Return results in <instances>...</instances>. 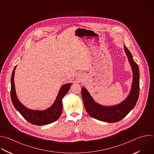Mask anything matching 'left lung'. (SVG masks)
Listing matches in <instances>:
<instances>
[{"instance_id": "1", "label": "left lung", "mask_w": 154, "mask_h": 154, "mask_svg": "<svg viewBox=\"0 0 154 154\" xmlns=\"http://www.w3.org/2000/svg\"><path fill=\"white\" fill-rule=\"evenodd\" d=\"M125 51L132 67L133 82L128 98L118 105L103 106L93 100L88 91L82 88V97L87 112L93 118L108 123H116L125 118L135 106L140 92V73L138 65L134 60L129 49L125 46Z\"/></svg>"}]
</instances>
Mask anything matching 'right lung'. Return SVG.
Wrapping results in <instances>:
<instances>
[{
	"label": "right lung",
	"mask_w": 154,
	"mask_h": 154,
	"mask_svg": "<svg viewBox=\"0 0 154 154\" xmlns=\"http://www.w3.org/2000/svg\"><path fill=\"white\" fill-rule=\"evenodd\" d=\"M16 68V66L13 69L11 78V98L15 108L26 120L34 125H45L56 121L62 112V98L69 90L71 83L62 86L54 104L48 109L42 111L31 110L22 105L16 96L14 82Z\"/></svg>",
	"instance_id": "right-lung-1"
}]
</instances>
